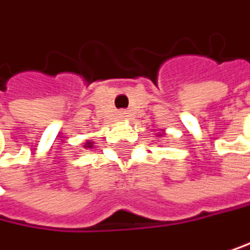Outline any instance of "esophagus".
Wrapping results in <instances>:
<instances>
[{
    "instance_id": "1",
    "label": "esophagus",
    "mask_w": 250,
    "mask_h": 250,
    "mask_svg": "<svg viewBox=\"0 0 250 250\" xmlns=\"http://www.w3.org/2000/svg\"><path fill=\"white\" fill-rule=\"evenodd\" d=\"M129 115H127V112H126V110H123V112H120V118H123V120H126Z\"/></svg>"
}]
</instances>
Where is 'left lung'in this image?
Wrapping results in <instances>:
<instances>
[{
	"label": "left lung",
	"instance_id": "1",
	"mask_svg": "<svg viewBox=\"0 0 250 250\" xmlns=\"http://www.w3.org/2000/svg\"><path fill=\"white\" fill-rule=\"evenodd\" d=\"M164 132H166V130H162L161 133H156V135H158V136H162V135H164Z\"/></svg>",
	"mask_w": 250,
	"mask_h": 250
}]
</instances>
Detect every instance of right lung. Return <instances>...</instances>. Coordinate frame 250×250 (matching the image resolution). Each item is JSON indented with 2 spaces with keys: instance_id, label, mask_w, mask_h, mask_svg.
<instances>
[{
  "instance_id": "1",
  "label": "right lung",
  "mask_w": 250,
  "mask_h": 250,
  "mask_svg": "<svg viewBox=\"0 0 250 250\" xmlns=\"http://www.w3.org/2000/svg\"><path fill=\"white\" fill-rule=\"evenodd\" d=\"M92 144H94L92 141H86V143H84V146H83V147H84V148H91V147H92Z\"/></svg>"
}]
</instances>
